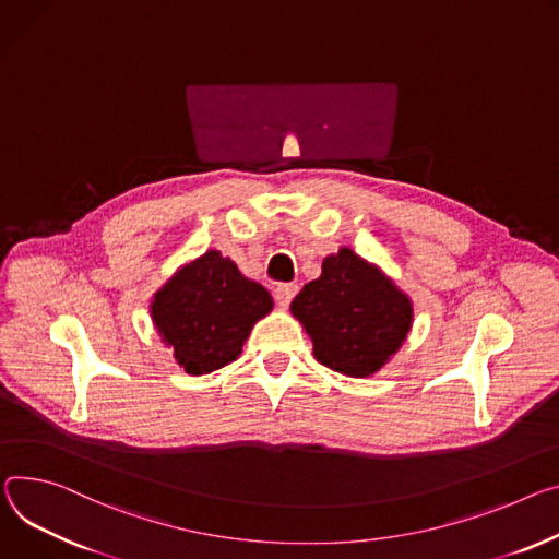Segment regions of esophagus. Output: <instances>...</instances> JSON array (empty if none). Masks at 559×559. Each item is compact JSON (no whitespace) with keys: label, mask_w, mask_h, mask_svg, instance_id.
Instances as JSON below:
<instances>
[{"label":"esophagus","mask_w":559,"mask_h":559,"mask_svg":"<svg viewBox=\"0 0 559 559\" xmlns=\"http://www.w3.org/2000/svg\"><path fill=\"white\" fill-rule=\"evenodd\" d=\"M294 294H296V285H289V283H283V285H278V287L274 289L276 302H278V306H281L283 310L289 306L292 298H294Z\"/></svg>","instance_id":"obj_1"}]
</instances>
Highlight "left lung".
Masks as SVG:
<instances>
[{"mask_svg":"<svg viewBox=\"0 0 559 559\" xmlns=\"http://www.w3.org/2000/svg\"><path fill=\"white\" fill-rule=\"evenodd\" d=\"M312 341L314 359L352 377H374L392 361L415 321L413 298L349 247L323 259L321 276L289 306Z\"/></svg>","mask_w":559,"mask_h":559,"instance_id":"obj_1","label":"left lung"}]
</instances>
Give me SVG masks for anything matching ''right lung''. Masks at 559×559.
<instances>
[{
    "label": "right lung",
    "mask_w": 559,
    "mask_h": 559,
    "mask_svg": "<svg viewBox=\"0 0 559 559\" xmlns=\"http://www.w3.org/2000/svg\"><path fill=\"white\" fill-rule=\"evenodd\" d=\"M272 310L270 292L218 249L180 265L148 302L160 341L193 377L236 361L251 328Z\"/></svg>",
    "instance_id": "right-lung-1"
}]
</instances>
